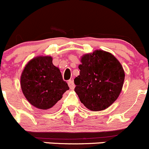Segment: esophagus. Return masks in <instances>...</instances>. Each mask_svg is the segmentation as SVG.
I'll use <instances>...</instances> for the list:
<instances>
[{"label": "esophagus", "mask_w": 149, "mask_h": 149, "mask_svg": "<svg viewBox=\"0 0 149 149\" xmlns=\"http://www.w3.org/2000/svg\"><path fill=\"white\" fill-rule=\"evenodd\" d=\"M68 85H69V87H70V88L71 90H73L74 88L75 85L74 83V81H73V80H69L68 81Z\"/></svg>", "instance_id": "obj_1"}]
</instances>
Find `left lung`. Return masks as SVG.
I'll return each mask as SVG.
<instances>
[{
  "label": "left lung",
  "mask_w": 149,
  "mask_h": 149,
  "mask_svg": "<svg viewBox=\"0 0 149 149\" xmlns=\"http://www.w3.org/2000/svg\"><path fill=\"white\" fill-rule=\"evenodd\" d=\"M80 62L79 75L74 79L75 93L88 109H106L123 89L125 76L123 66L113 54L103 50L84 54Z\"/></svg>",
  "instance_id": "1"
}]
</instances>
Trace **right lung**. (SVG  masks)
<instances>
[{"label": "right lung", "instance_id": "obj_1", "mask_svg": "<svg viewBox=\"0 0 149 149\" xmlns=\"http://www.w3.org/2000/svg\"><path fill=\"white\" fill-rule=\"evenodd\" d=\"M20 85L28 102L42 110L55 107L70 89L50 56H39L28 61L22 72Z\"/></svg>", "mask_w": 149, "mask_h": 149}]
</instances>
